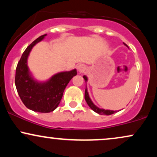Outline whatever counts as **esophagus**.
I'll list each match as a JSON object with an SVG mask.
<instances>
[{
    "mask_svg": "<svg viewBox=\"0 0 157 157\" xmlns=\"http://www.w3.org/2000/svg\"><path fill=\"white\" fill-rule=\"evenodd\" d=\"M77 69L80 74L83 73L85 71V70H86V66L83 64H79L78 66H77Z\"/></svg>",
    "mask_w": 157,
    "mask_h": 157,
    "instance_id": "34e87169",
    "label": "esophagus"
}]
</instances>
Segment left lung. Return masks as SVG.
<instances>
[{"instance_id":"left-lung-1","label":"left lung","mask_w":157,"mask_h":157,"mask_svg":"<svg viewBox=\"0 0 157 157\" xmlns=\"http://www.w3.org/2000/svg\"><path fill=\"white\" fill-rule=\"evenodd\" d=\"M124 45H125V46H127L128 48V46L126 45L125 43H123ZM83 78L85 81H86V82L88 81V77L86 76V75H84L83 76ZM85 100H86V102H87L88 105L89 106L90 108H91V109L93 110L94 112H96L97 113H99V114H101V115H111L112 114V113H114L115 112H117L116 111H112V110H107V109H100L99 107H97L96 105H94V102H92V100H91V98H90L89 97V92H88V89H87V87L86 88V91H85Z\"/></svg>"}]
</instances>
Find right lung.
<instances>
[{"label":"right lung","instance_id":"right-lung-1","mask_svg":"<svg viewBox=\"0 0 157 157\" xmlns=\"http://www.w3.org/2000/svg\"><path fill=\"white\" fill-rule=\"evenodd\" d=\"M47 35L40 36L23 53L15 73V86L20 98L27 109L36 112L49 113L57 108L69 81L77 75V70L58 72L46 81L33 77L28 66V57L32 48Z\"/></svg>","mask_w":157,"mask_h":157}]
</instances>
